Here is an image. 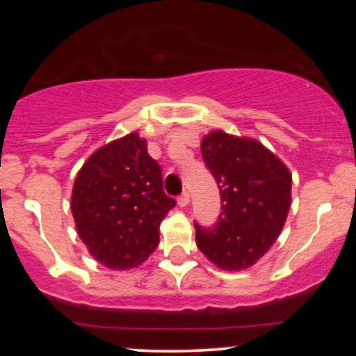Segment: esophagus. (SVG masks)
<instances>
[{"mask_svg": "<svg viewBox=\"0 0 356 356\" xmlns=\"http://www.w3.org/2000/svg\"><path fill=\"white\" fill-rule=\"evenodd\" d=\"M177 203H179V207H188V204H189V193L184 191L182 195H179Z\"/></svg>", "mask_w": 356, "mask_h": 356, "instance_id": "esophagus-1", "label": "esophagus"}]
</instances>
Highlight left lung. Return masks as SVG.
<instances>
[{"label": "left lung", "instance_id": "obj_1", "mask_svg": "<svg viewBox=\"0 0 356 356\" xmlns=\"http://www.w3.org/2000/svg\"><path fill=\"white\" fill-rule=\"evenodd\" d=\"M201 156L220 189V215L211 227H196V245L225 270L257 264L279 238L291 207V174L261 143L213 131L201 141Z\"/></svg>", "mask_w": 356, "mask_h": 356}]
</instances>
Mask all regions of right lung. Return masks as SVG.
I'll return each mask as SVG.
<instances>
[{"mask_svg":"<svg viewBox=\"0 0 356 356\" xmlns=\"http://www.w3.org/2000/svg\"><path fill=\"white\" fill-rule=\"evenodd\" d=\"M175 207L161 168L136 132L96 149L79 170L72 215L95 260L113 270L141 265L160 243V224Z\"/></svg>","mask_w":356,"mask_h":356,"instance_id":"1","label":"right lung"}]
</instances>
